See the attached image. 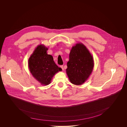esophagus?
<instances>
[{"label": "esophagus", "instance_id": "1", "mask_svg": "<svg viewBox=\"0 0 127 127\" xmlns=\"http://www.w3.org/2000/svg\"><path fill=\"white\" fill-rule=\"evenodd\" d=\"M60 67H61V68L62 69V70H64V66H63V65H61V66H60Z\"/></svg>", "mask_w": 127, "mask_h": 127}]
</instances>
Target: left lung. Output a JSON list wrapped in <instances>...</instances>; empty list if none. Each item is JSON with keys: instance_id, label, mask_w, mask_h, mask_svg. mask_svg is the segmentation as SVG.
<instances>
[{"instance_id": "1", "label": "left lung", "mask_w": 127, "mask_h": 127, "mask_svg": "<svg viewBox=\"0 0 127 127\" xmlns=\"http://www.w3.org/2000/svg\"><path fill=\"white\" fill-rule=\"evenodd\" d=\"M69 57L66 69L69 80L75 85H82L93 71L94 64L93 57L82 43H76L73 46Z\"/></svg>"}]
</instances>
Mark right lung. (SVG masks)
I'll return each instance as SVG.
<instances>
[{
	"mask_svg": "<svg viewBox=\"0 0 127 127\" xmlns=\"http://www.w3.org/2000/svg\"><path fill=\"white\" fill-rule=\"evenodd\" d=\"M48 49L44 45H38L28 59L30 73L43 86L49 85L55 75L62 70L55 64L52 56L47 54Z\"/></svg>",
	"mask_w": 127,
	"mask_h": 127,
	"instance_id": "obj_1",
	"label": "right lung"
}]
</instances>
